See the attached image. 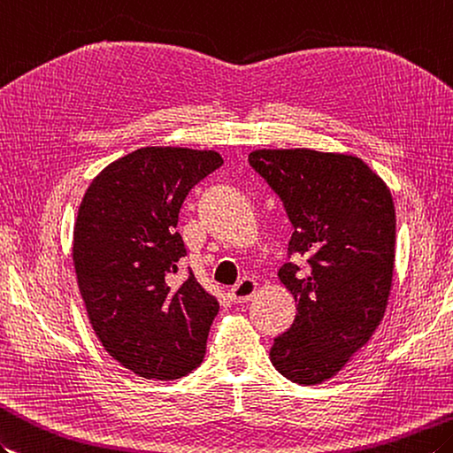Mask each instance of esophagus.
Listing matches in <instances>:
<instances>
[{"mask_svg":"<svg viewBox=\"0 0 453 453\" xmlns=\"http://www.w3.org/2000/svg\"><path fill=\"white\" fill-rule=\"evenodd\" d=\"M255 293H257V281L250 278H243L237 286L229 289V299L234 303H247L255 297Z\"/></svg>","mask_w":453,"mask_h":453,"instance_id":"1","label":"esophagus"}]
</instances>
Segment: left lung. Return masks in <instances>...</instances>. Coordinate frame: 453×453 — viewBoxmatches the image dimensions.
Wrapping results in <instances>:
<instances>
[{
    "label": "left lung",
    "instance_id": "left-lung-1",
    "mask_svg": "<svg viewBox=\"0 0 453 453\" xmlns=\"http://www.w3.org/2000/svg\"><path fill=\"white\" fill-rule=\"evenodd\" d=\"M249 164L274 188L291 219L289 255L278 272L297 301L291 328L270 361L288 380L320 384L338 374L384 319L394 276L395 208L390 188L361 157L311 149L255 150Z\"/></svg>",
    "mask_w": 453,
    "mask_h": 453
}]
</instances>
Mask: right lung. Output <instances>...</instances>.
Wrapping results in <instances>:
<instances>
[{"instance_id": "right-lung-1", "label": "right lung", "mask_w": 453, "mask_h": 453, "mask_svg": "<svg viewBox=\"0 0 453 453\" xmlns=\"http://www.w3.org/2000/svg\"><path fill=\"white\" fill-rule=\"evenodd\" d=\"M224 164L214 150L146 146L92 179L73 231V265L94 332L115 361L142 378L173 380L203 363L219 311L177 234L188 191Z\"/></svg>"}]
</instances>
